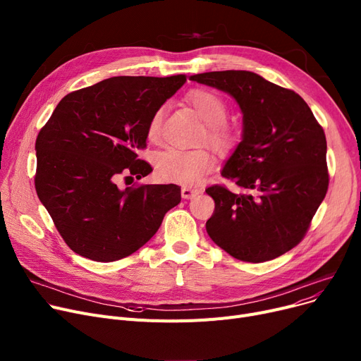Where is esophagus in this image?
<instances>
[{
  "label": "esophagus",
  "instance_id": "1",
  "mask_svg": "<svg viewBox=\"0 0 361 361\" xmlns=\"http://www.w3.org/2000/svg\"><path fill=\"white\" fill-rule=\"evenodd\" d=\"M202 192L197 190V188H192V187H183L181 188V196L183 199H193L195 196L200 195Z\"/></svg>",
  "mask_w": 361,
  "mask_h": 361
}]
</instances>
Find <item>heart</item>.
Listing matches in <instances>:
<instances>
[{
  "label": "heart",
  "mask_w": 361,
  "mask_h": 361,
  "mask_svg": "<svg viewBox=\"0 0 361 361\" xmlns=\"http://www.w3.org/2000/svg\"><path fill=\"white\" fill-rule=\"evenodd\" d=\"M187 101L207 124V140L218 152H230L238 142V133L225 124L228 108L218 93L209 89H193L187 93ZM165 116V106H159L149 118L146 135L150 142H157L161 136V126ZM158 176L169 183L183 185L197 184L214 168V158L204 149L183 150L178 147H166L155 155L154 159Z\"/></svg>",
  "instance_id": "obj_1"
}]
</instances>
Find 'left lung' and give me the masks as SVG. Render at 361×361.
<instances>
[{"label": "left lung", "instance_id": "8db88e82", "mask_svg": "<svg viewBox=\"0 0 361 361\" xmlns=\"http://www.w3.org/2000/svg\"><path fill=\"white\" fill-rule=\"evenodd\" d=\"M190 80L230 93L243 112V140L221 174L245 192L206 188L215 200L207 234L244 262L287 253L306 235L328 192L324 128L298 93L256 73L211 71Z\"/></svg>", "mask_w": 361, "mask_h": 361}]
</instances>
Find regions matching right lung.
I'll use <instances>...</instances> for the list:
<instances>
[{
	"label": "right lung",
	"mask_w": 361,
	"mask_h": 361,
	"mask_svg": "<svg viewBox=\"0 0 361 361\" xmlns=\"http://www.w3.org/2000/svg\"><path fill=\"white\" fill-rule=\"evenodd\" d=\"M185 83V75H118L60 101L36 137L35 188L68 247L97 262L139 250L180 203L176 184L120 188L152 166L139 159L149 118Z\"/></svg>",
	"instance_id": "right-lung-1"
}]
</instances>
